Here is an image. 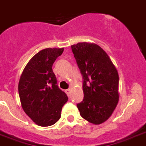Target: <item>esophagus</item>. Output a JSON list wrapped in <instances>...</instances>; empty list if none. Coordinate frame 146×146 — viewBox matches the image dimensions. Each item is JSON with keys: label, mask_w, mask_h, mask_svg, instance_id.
Listing matches in <instances>:
<instances>
[{"label": "esophagus", "mask_w": 146, "mask_h": 146, "mask_svg": "<svg viewBox=\"0 0 146 146\" xmlns=\"http://www.w3.org/2000/svg\"><path fill=\"white\" fill-rule=\"evenodd\" d=\"M65 92H66V94H68V96H70V88H68V89L65 90Z\"/></svg>", "instance_id": "1"}]
</instances>
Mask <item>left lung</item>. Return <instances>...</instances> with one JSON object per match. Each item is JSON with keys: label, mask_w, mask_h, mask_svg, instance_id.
Instances as JSON below:
<instances>
[{"label": "left lung", "mask_w": 146, "mask_h": 146, "mask_svg": "<svg viewBox=\"0 0 146 146\" xmlns=\"http://www.w3.org/2000/svg\"><path fill=\"white\" fill-rule=\"evenodd\" d=\"M71 49L83 78L84 99L77 107L83 118L99 125L111 116L117 104V70L97 44L80 42Z\"/></svg>", "instance_id": "left-lung-1"}]
</instances>
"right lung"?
<instances>
[{"label": "right lung", "instance_id": "obj_1", "mask_svg": "<svg viewBox=\"0 0 146 146\" xmlns=\"http://www.w3.org/2000/svg\"><path fill=\"white\" fill-rule=\"evenodd\" d=\"M63 50L47 48L36 53L27 63L19 83L23 110L39 126H50L58 122L68 101L66 94L58 87L52 68Z\"/></svg>", "mask_w": 146, "mask_h": 146}]
</instances>
